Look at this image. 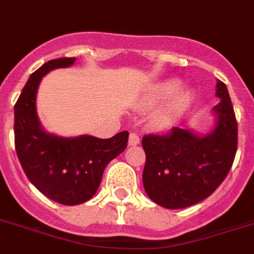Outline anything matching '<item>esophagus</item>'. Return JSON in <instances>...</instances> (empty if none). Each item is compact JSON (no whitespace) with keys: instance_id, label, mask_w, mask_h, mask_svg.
<instances>
[{"instance_id":"esophagus-1","label":"esophagus","mask_w":254,"mask_h":254,"mask_svg":"<svg viewBox=\"0 0 254 254\" xmlns=\"http://www.w3.org/2000/svg\"><path fill=\"white\" fill-rule=\"evenodd\" d=\"M140 142V138L139 135L135 133V131H133V133H130L129 135V145H136L139 144Z\"/></svg>"}]
</instances>
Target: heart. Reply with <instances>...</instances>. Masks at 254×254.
Returning a JSON list of instances; mask_svg holds the SVG:
<instances>
[{
	"label": "heart",
	"mask_w": 254,
	"mask_h": 254,
	"mask_svg": "<svg viewBox=\"0 0 254 254\" xmlns=\"http://www.w3.org/2000/svg\"><path fill=\"white\" fill-rule=\"evenodd\" d=\"M176 88V83L174 81H167L164 84H160L158 87H156L154 89H152L148 94L149 101H157L164 98V97L169 96L170 93H173ZM189 101H190V94L188 92H178V93L174 94L170 100L169 105L165 109L164 115L166 118H171L174 115H176L178 112L182 111L185 106L188 105Z\"/></svg>",
	"instance_id": "1"
}]
</instances>
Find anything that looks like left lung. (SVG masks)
Returning a JSON list of instances; mask_svg holds the SVG:
<instances>
[{"mask_svg": "<svg viewBox=\"0 0 254 254\" xmlns=\"http://www.w3.org/2000/svg\"><path fill=\"white\" fill-rule=\"evenodd\" d=\"M217 127L206 136L174 127L142 138L145 152L143 185L153 202L170 209L195 204L209 197L225 180L238 149V121L228 88L216 84Z\"/></svg>", "mask_w": 254, "mask_h": 254, "instance_id": "1", "label": "left lung"}]
</instances>
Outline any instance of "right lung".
Returning <instances> with one entry per match:
<instances>
[{
	"label": "right lung",
	"instance_id": "add662e5",
	"mask_svg": "<svg viewBox=\"0 0 254 254\" xmlns=\"http://www.w3.org/2000/svg\"><path fill=\"white\" fill-rule=\"evenodd\" d=\"M75 57L43 64L30 75L15 103V149L26 178L46 197L75 206L93 197L105 167L127 148V130L109 139L83 135L60 138L41 129L35 96L43 75L56 67L72 65Z\"/></svg>",
	"mask_w": 254,
	"mask_h": 254
}]
</instances>
